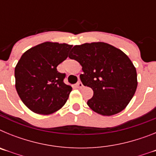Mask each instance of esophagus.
<instances>
[{"label": "esophagus", "instance_id": "1", "mask_svg": "<svg viewBox=\"0 0 156 156\" xmlns=\"http://www.w3.org/2000/svg\"><path fill=\"white\" fill-rule=\"evenodd\" d=\"M76 87L77 88H79V89H82V88L83 87V83L81 82H78L77 83Z\"/></svg>", "mask_w": 156, "mask_h": 156}]
</instances>
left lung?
Wrapping results in <instances>:
<instances>
[{
    "instance_id": "obj_1",
    "label": "left lung",
    "mask_w": 156,
    "mask_h": 156,
    "mask_svg": "<svg viewBox=\"0 0 156 156\" xmlns=\"http://www.w3.org/2000/svg\"><path fill=\"white\" fill-rule=\"evenodd\" d=\"M69 58L80 64V78L93 90L87 105L101 115L110 116L126 108L137 87L136 68L123 51L104 42L75 45Z\"/></svg>"
}]
</instances>
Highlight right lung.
I'll list each match as a JSON object with an SVG mask.
<instances>
[{
  "label": "right lung",
  "instance_id": "obj_1",
  "mask_svg": "<svg viewBox=\"0 0 156 156\" xmlns=\"http://www.w3.org/2000/svg\"><path fill=\"white\" fill-rule=\"evenodd\" d=\"M73 45L46 41L24 52L15 68L16 88L27 108L50 115L64 106L72 87L63 82L66 74L57 66L68 57Z\"/></svg>",
  "mask_w": 156,
  "mask_h": 156
}]
</instances>
